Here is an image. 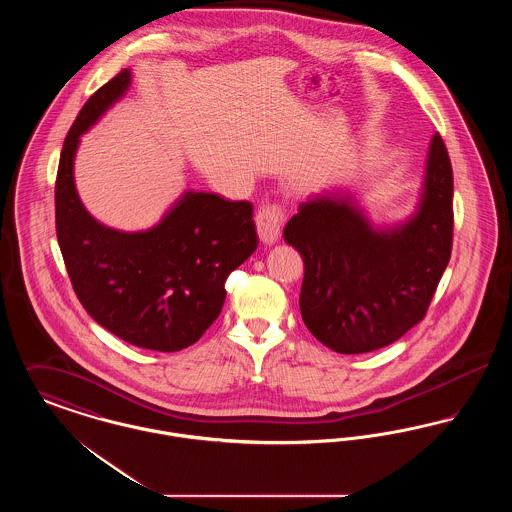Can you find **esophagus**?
<instances>
[{
    "label": "esophagus",
    "mask_w": 512,
    "mask_h": 512,
    "mask_svg": "<svg viewBox=\"0 0 512 512\" xmlns=\"http://www.w3.org/2000/svg\"><path fill=\"white\" fill-rule=\"evenodd\" d=\"M284 213L280 207L276 205H268L263 207L255 222H257V234H259V240L265 245L276 244L280 240V234H282V224H284Z\"/></svg>",
    "instance_id": "1"
}]
</instances>
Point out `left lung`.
<instances>
[{
	"mask_svg": "<svg viewBox=\"0 0 512 512\" xmlns=\"http://www.w3.org/2000/svg\"><path fill=\"white\" fill-rule=\"evenodd\" d=\"M305 263L299 309L320 343L343 355L386 347L418 324L453 244V171L434 134L422 188L405 220L376 224L347 188L309 195L284 228Z\"/></svg>",
	"mask_w": 512,
	"mask_h": 512,
	"instance_id": "obj_1",
	"label": "left lung"
}]
</instances>
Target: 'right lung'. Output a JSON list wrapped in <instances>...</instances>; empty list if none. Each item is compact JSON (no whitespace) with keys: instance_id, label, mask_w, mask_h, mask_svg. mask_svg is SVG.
I'll list each match as a JSON object with an SVG mask.
<instances>
[{"instance_id":"right-lung-1","label":"right lung","mask_w":512,"mask_h":512,"mask_svg":"<svg viewBox=\"0 0 512 512\" xmlns=\"http://www.w3.org/2000/svg\"><path fill=\"white\" fill-rule=\"evenodd\" d=\"M124 69L86 101L59 159L55 182L57 240L74 292L88 315L136 347L180 351L217 320L226 276L257 249L253 207L188 190L157 224L122 232L94 219L74 184L80 136L124 98Z\"/></svg>"}]
</instances>
